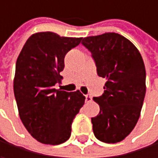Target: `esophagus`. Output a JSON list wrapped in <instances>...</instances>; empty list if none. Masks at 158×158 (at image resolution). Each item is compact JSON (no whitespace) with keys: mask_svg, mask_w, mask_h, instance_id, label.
Returning <instances> with one entry per match:
<instances>
[{"mask_svg":"<svg viewBox=\"0 0 158 158\" xmlns=\"http://www.w3.org/2000/svg\"><path fill=\"white\" fill-rule=\"evenodd\" d=\"M85 101H86L87 103L91 102V101H92V97H91L90 95H86V96H85Z\"/></svg>","mask_w":158,"mask_h":158,"instance_id":"esophagus-1","label":"esophagus"}]
</instances>
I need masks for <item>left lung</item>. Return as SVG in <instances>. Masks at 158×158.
<instances>
[{"label":"left lung","mask_w":158,"mask_h":158,"mask_svg":"<svg viewBox=\"0 0 158 158\" xmlns=\"http://www.w3.org/2000/svg\"><path fill=\"white\" fill-rule=\"evenodd\" d=\"M96 61L98 74L107 80L104 94L94 98L99 105L91 118L95 136L101 142L116 143L135 127L145 96V68L137 48L123 36L105 33L82 41Z\"/></svg>","instance_id":"left-lung-1"}]
</instances>
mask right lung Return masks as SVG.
<instances>
[{"label": "right lung", "instance_id": "right-lung-1", "mask_svg": "<svg viewBox=\"0 0 158 158\" xmlns=\"http://www.w3.org/2000/svg\"><path fill=\"white\" fill-rule=\"evenodd\" d=\"M82 38L60 37L53 32L33 34L24 45L15 65L14 92L19 117L40 143L56 145L66 142L72 123L85 104L79 91L54 88L62 79L64 57Z\"/></svg>", "mask_w": 158, "mask_h": 158}]
</instances>
